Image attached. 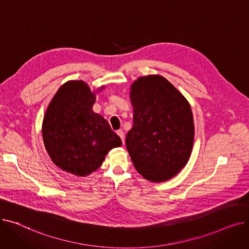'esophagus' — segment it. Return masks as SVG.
<instances>
[{
    "label": "esophagus",
    "instance_id": "obj_1",
    "mask_svg": "<svg viewBox=\"0 0 249 249\" xmlns=\"http://www.w3.org/2000/svg\"><path fill=\"white\" fill-rule=\"evenodd\" d=\"M117 134L118 135H119V137L121 138V140H122V142H123V144H124V140H125V135H124V132L122 131V130H118V131H117Z\"/></svg>",
    "mask_w": 249,
    "mask_h": 249
}]
</instances>
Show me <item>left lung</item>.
Returning a JSON list of instances; mask_svg holds the SVG:
<instances>
[{
	"instance_id": "1",
	"label": "left lung",
	"mask_w": 249,
	"mask_h": 249,
	"mask_svg": "<svg viewBox=\"0 0 249 249\" xmlns=\"http://www.w3.org/2000/svg\"><path fill=\"white\" fill-rule=\"evenodd\" d=\"M130 100L133 127L127 133L126 147L136 171L154 182L174 178L187 164L194 144L189 102L159 74L137 78Z\"/></svg>"
}]
</instances>
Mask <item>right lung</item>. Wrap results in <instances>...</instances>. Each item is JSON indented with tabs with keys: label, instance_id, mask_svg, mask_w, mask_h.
I'll return each mask as SVG.
<instances>
[{
	"label": "right lung",
	"instance_id": "1",
	"mask_svg": "<svg viewBox=\"0 0 249 249\" xmlns=\"http://www.w3.org/2000/svg\"><path fill=\"white\" fill-rule=\"evenodd\" d=\"M95 101L96 94L85 82H67L52 98L42 123L51 160L77 177L97 171L107 153L122 144L108 121L93 111Z\"/></svg>",
	"mask_w": 249,
	"mask_h": 249
}]
</instances>
